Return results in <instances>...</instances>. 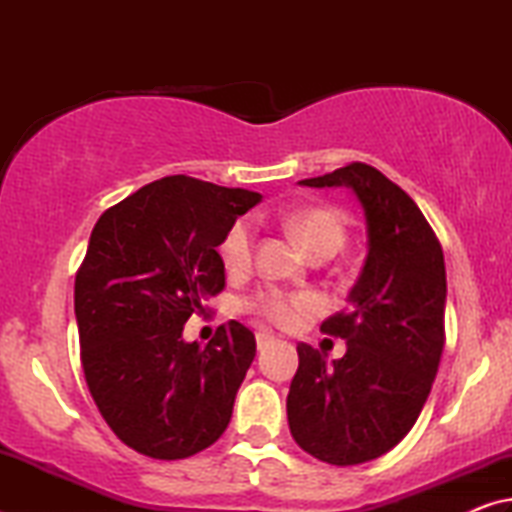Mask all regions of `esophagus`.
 <instances>
[{
	"instance_id": "esophagus-1",
	"label": "esophagus",
	"mask_w": 512,
	"mask_h": 512,
	"mask_svg": "<svg viewBox=\"0 0 512 512\" xmlns=\"http://www.w3.org/2000/svg\"><path fill=\"white\" fill-rule=\"evenodd\" d=\"M275 339L271 334H264V332H259L257 334V350H264V348H268V345H271Z\"/></svg>"
}]
</instances>
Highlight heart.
I'll use <instances>...</instances> for the list:
<instances>
[{
    "mask_svg": "<svg viewBox=\"0 0 512 512\" xmlns=\"http://www.w3.org/2000/svg\"><path fill=\"white\" fill-rule=\"evenodd\" d=\"M345 214L336 207L305 205L284 214V225L296 235L309 255L336 253L345 241ZM255 221L239 216L223 232L219 255L228 271H246L253 259ZM250 314L268 320L277 327H291L300 316L314 311V300L305 293H289L282 289H262L246 300Z\"/></svg>",
    "mask_w": 512,
    "mask_h": 512,
    "instance_id": "heart-1",
    "label": "heart"
}]
</instances>
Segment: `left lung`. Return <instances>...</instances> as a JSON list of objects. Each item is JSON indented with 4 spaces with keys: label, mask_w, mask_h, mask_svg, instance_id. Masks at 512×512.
Here are the masks:
<instances>
[{
    "label": "left lung",
    "mask_w": 512,
    "mask_h": 512,
    "mask_svg": "<svg viewBox=\"0 0 512 512\" xmlns=\"http://www.w3.org/2000/svg\"><path fill=\"white\" fill-rule=\"evenodd\" d=\"M307 187H350L363 205L368 257L350 307L320 332L348 343L327 368L323 354L298 343V372L287 395L296 443L329 465H359L393 449L427 402L445 348V257L413 198L363 162Z\"/></svg>",
    "instance_id": "left-lung-1"
}]
</instances>
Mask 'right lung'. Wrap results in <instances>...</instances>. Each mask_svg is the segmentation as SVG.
<instances>
[{"label":"right lung","mask_w":512,"mask_h":512,"mask_svg":"<svg viewBox=\"0 0 512 512\" xmlns=\"http://www.w3.org/2000/svg\"><path fill=\"white\" fill-rule=\"evenodd\" d=\"M262 196L167 176L108 207L76 271L74 314L90 395L121 443L178 461L214 445L255 359V334L230 320L212 341L183 327L225 287L223 232Z\"/></svg>","instance_id":"1"}]
</instances>
